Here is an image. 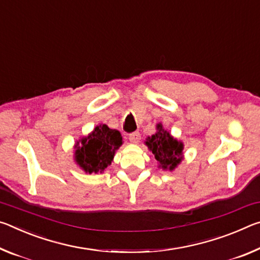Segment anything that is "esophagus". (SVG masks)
<instances>
[{"label": "esophagus", "instance_id": "esophagus-1", "mask_svg": "<svg viewBox=\"0 0 260 260\" xmlns=\"http://www.w3.org/2000/svg\"><path fill=\"white\" fill-rule=\"evenodd\" d=\"M129 139H130V142L131 143H138L139 140H140V134L138 133V131H136V133H133V134H130L129 135Z\"/></svg>", "mask_w": 260, "mask_h": 260}]
</instances>
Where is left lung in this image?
I'll list each match as a JSON object with an SVG mask.
<instances>
[{
	"mask_svg": "<svg viewBox=\"0 0 260 260\" xmlns=\"http://www.w3.org/2000/svg\"><path fill=\"white\" fill-rule=\"evenodd\" d=\"M155 129L156 133L146 138L145 145L158 161L159 168L173 172L184 158L183 156L184 145L181 140L174 138L161 123L156 124Z\"/></svg>",
	"mask_w": 260,
	"mask_h": 260,
	"instance_id": "8db88e82",
	"label": "left lung"
}]
</instances>
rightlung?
I'll use <instances>...</instances> for the list:
<instances>
[{
	"mask_svg": "<svg viewBox=\"0 0 260 260\" xmlns=\"http://www.w3.org/2000/svg\"><path fill=\"white\" fill-rule=\"evenodd\" d=\"M123 144L121 133L108 125H96L75 145L74 160L86 174H101L112 165L115 152Z\"/></svg>",
	"mask_w": 260,
	"mask_h": 260,
	"instance_id": "right-lung-1",
	"label": "right lung"
}]
</instances>
